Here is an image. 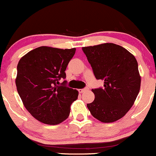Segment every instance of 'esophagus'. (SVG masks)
<instances>
[{
	"mask_svg": "<svg viewBox=\"0 0 156 156\" xmlns=\"http://www.w3.org/2000/svg\"><path fill=\"white\" fill-rule=\"evenodd\" d=\"M88 88H84V89H79V92H80V93H83V92H86V91H87L88 90Z\"/></svg>",
	"mask_w": 156,
	"mask_h": 156,
	"instance_id": "esophagus-1",
	"label": "esophagus"
}]
</instances>
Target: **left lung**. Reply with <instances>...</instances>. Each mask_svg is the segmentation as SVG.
<instances>
[{
  "mask_svg": "<svg viewBox=\"0 0 156 156\" xmlns=\"http://www.w3.org/2000/svg\"><path fill=\"white\" fill-rule=\"evenodd\" d=\"M97 80L104 87L92 89L95 99L87 104L91 115L103 123L121 119L133 105L140 89L138 64L127 49L113 43L83 47Z\"/></svg>",
  "mask_w": 156,
  "mask_h": 156,
  "instance_id": "8db88e82",
  "label": "left lung"
}]
</instances>
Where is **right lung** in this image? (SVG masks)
Returning <instances> with one entry per match:
<instances>
[{"instance_id": "add662e5", "label": "right lung", "mask_w": 156, "mask_h": 156, "mask_svg": "<svg viewBox=\"0 0 156 156\" xmlns=\"http://www.w3.org/2000/svg\"><path fill=\"white\" fill-rule=\"evenodd\" d=\"M76 48L41 46L24 55L17 65L16 86L28 112L44 124L55 125L68 118L79 92L66 86L65 70Z\"/></svg>"}]
</instances>
